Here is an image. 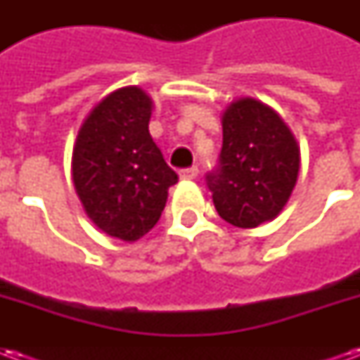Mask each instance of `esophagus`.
I'll return each mask as SVG.
<instances>
[{
  "label": "esophagus",
  "instance_id": "obj_1",
  "mask_svg": "<svg viewBox=\"0 0 360 360\" xmlns=\"http://www.w3.org/2000/svg\"><path fill=\"white\" fill-rule=\"evenodd\" d=\"M196 175H198V167L196 165H191V167H185V169L179 172L181 179H195Z\"/></svg>",
  "mask_w": 360,
  "mask_h": 360
}]
</instances>
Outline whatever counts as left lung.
I'll return each instance as SVG.
<instances>
[{"label": "left lung", "instance_id": "obj_1", "mask_svg": "<svg viewBox=\"0 0 360 360\" xmlns=\"http://www.w3.org/2000/svg\"><path fill=\"white\" fill-rule=\"evenodd\" d=\"M221 127L224 144L206 185L227 224L258 227L276 218L293 193L299 146L283 119L252 98L231 103Z\"/></svg>", "mask_w": 360, "mask_h": 360}]
</instances>
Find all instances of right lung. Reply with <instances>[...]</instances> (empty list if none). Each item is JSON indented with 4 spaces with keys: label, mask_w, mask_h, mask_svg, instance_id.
<instances>
[{
    "label": "right lung",
    "mask_w": 360,
    "mask_h": 360,
    "mask_svg": "<svg viewBox=\"0 0 360 360\" xmlns=\"http://www.w3.org/2000/svg\"><path fill=\"white\" fill-rule=\"evenodd\" d=\"M152 100L136 86L105 96L82 123L73 148V183L102 231L136 241L156 226L177 173L152 141Z\"/></svg>",
    "instance_id": "1"
}]
</instances>
